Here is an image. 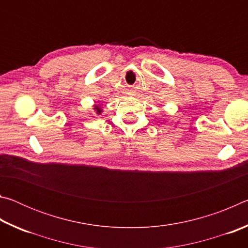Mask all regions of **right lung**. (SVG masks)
Segmentation results:
<instances>
[{"label": "right lung", "instance_id": "obj_1", "mask_svg": "<svg viewBox=\"0 0 248 248\" xmlns=\"http://www.w3.org/2000/svg\"><path fill=\"white\" fill-rule=\"evenodd\" d=\"M94 109H95L96 111H97V114H98V115L100 114V112H102V109H100L98 106H95V108H94Z\"/></svg>", "mask_w": 248, "mask_h": 248}]
</instances>
